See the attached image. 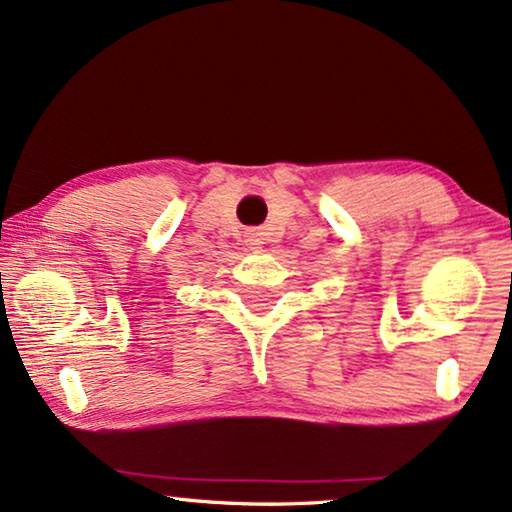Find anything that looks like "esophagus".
Returning <instances> with one entry per match:
<instances>
[{
    "label": "esophagus",
    "mask_w": 512,
    "mask_h": 512,
    "mask_svg": "<svg viewBox=\"0 0 512 512\" xmlns=\"http://www.w3.org/2000/svg\"><path fill=\"white\" fill-rule=\"evenodd\" d=\"M244 242L249 244V247H261L263 244V233L261 230H256V228H251V230H244Z\"/></svg>",
    "instance_id": "obj_1"
}]
</instances>
